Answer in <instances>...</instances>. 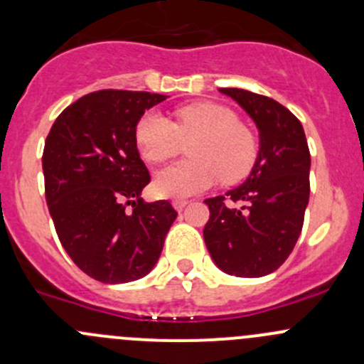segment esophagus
Returning a JSON list of instances; mask_svg holds the SVG:
<instances>
[{"instance_id": "34e87169", "label": "esophagus", "mask_w": 364, "mask_h": 364, "mask_svg": "<svg viewBox=\"0 0 364 364\" xmlns=\"http://www.w3.org/2000/svg\"><path fill=\"white\" fill-rule=\"evenodd\" d=\"M186 204H188V200H186V199H176L174 203H172V205L176 208V211H183Z\"/></svg>"}]
</instances>
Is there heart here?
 <instances>
[{
	"instance_id": "b5f03b06",
	"label": "heart",
	"mask_w": 364,
	"mask_h": 364,
	"mask_svg": "<svg viewBox=\"0 0 364 364\" xmlns=\"http://www.w3.org/2000/svg\"><path fill=\"white\" fill-rule=\"evenodd\" d=\"M135 141L142 159L151 164H165L192 142V160L171 165L155 178L156 193L171 199L204 192L218 178L223 183L240 181L257 159L250 128L229 107L209 102L179 107L176 123L159 111L144 112L135 124Z\"/></svg>"
}]
</instances>
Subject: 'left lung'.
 Listing matches in <instances>:
<instances>
[{
  "label": "left lung",
  "instance_id": "obj_1",
  "mask_svg": "<svg viewBox=\"0 0 364 364\" xmlns=\"http://www.w3.org/2000/svg\"><path fill=\"white\" fill-rule=\"evenodd\" d=\"M220 93L255 121L260 148L243 185L204 200L209 208L205 247L225 273L266 277L287 260L303 229L310 149L301 121L277 100L237 87H220Z\"/></svg>",
  "mask_w": 364,
  "mask_h": 364
}]
</instances>
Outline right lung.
Returning <instances> with one entry per match:
<instances>
[{
    "mask_svg": "<svg viewBox=\"0 0 364 364\" xmlns=\"http://www.w3.org/2000/svg\"><path fill=\"white\" fill-rule=\"evenodd\" d=\"M164 100L148 91H95L68 105L46 139V199L58 237L77 267L102 284L146 277L178 216L168 200L141 199L151 176L135 124Z\"/></svg>",
    "mask_w": 364,
    "mask_h": 364,
    "instance_id": "1",
    "label": "right lung"
}]
</instances>
